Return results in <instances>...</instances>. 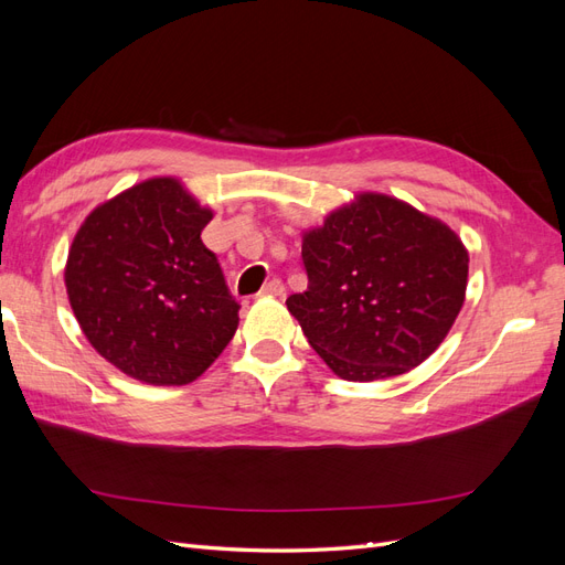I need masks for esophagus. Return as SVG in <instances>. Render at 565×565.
Instances as JSON below:
<instances>
[{"instance_id":"esophagus-1","label":"esophagus","mask_w":565,"mask_h":565,"mask_svg":"<svg viewBox=\"0 0 565 565\" xmlns=\"http://www.w3.org/2000/svg\"><path fill=\"white\" fill-rule=\"evenodd\" d=\"M259 295H264V297H282V295H285V285H282V280L273 278V280H268V282L262 287Z\"/></svg>"}]
</instances>
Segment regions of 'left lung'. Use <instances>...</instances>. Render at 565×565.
I'll list each match as a JSON object with an SVG mask.
<instances>
[{
    "instance_id": "left-lung-1",
    "label": "left lung",
    "mask_w": 565,
    "mask_h": 565,
    "mask_svg": "<svg viewBox=\"0 0 565 565\" xmlns=\"http://www.w3.org/2000/svg\"><path fill=\"white\" fill-rule=\"evenodd\" d=\"M301 262L309 289L287 297V309L349 382L424 363L465 303L469 256L459 237L386 195H361L306 233Z\"/></svg>"
}]
</instances>
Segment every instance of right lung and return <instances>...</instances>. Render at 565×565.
I'll list each match as a JSON object with an SVG mask.
<instances>
[{
	"label": "right lung",
	"instance_id": "obj_1",
	"mask_svg": "<svg viewBox=\"0 0 565 565\" xmlns=\"http://www.w3.org/2000/svg\"><path fill=\"white\" fill-rule=\"evenodd\" d=\"M210 221L177 179H150L100 204L75 235L65 266L75 318L134 380L193 382L237 330L241 303L200 237Z\"/></svg>",
	"mask_w": 565,
	"mask_h": 565
}]
</instances>
